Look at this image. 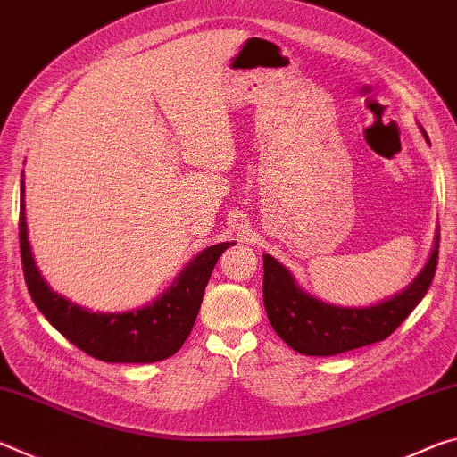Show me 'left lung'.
Masks as SVG:
<instances>
[{"label": "left lung", "instance_id": "1", "mask_svg": "<svg viewBox=\"0 0 457 457\" xmlns=\"http://www.w3.org/2000/svg\"><path fill=\"white\" fill-rule=\"evenodd\" d=\"M421 133L428 138L423 129ZM437 253L439 234L420 276L395 296L365 308L335 306L311 296L280 262L264 253V306L270 324L290 349L308 357H332L378 343L421 303L436 276Z\"/></svg>", "mask_w": 457, "mask_h": 457}]
</instances>
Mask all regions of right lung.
Returning <instances> with one entry per match:
<instances>
[{
  "mask_svg": "<svg viewBox=\"0 0 457 457\" xmlns=\"http://www.w3.org/2000/svg\"><path fill=\"white\" fill-rule=\"evenodd\" d=\"M231 242L215 244L191 260L153 304L129 312H92L54 292L37 270L28 242L24 179L20 189V252L26 286L46 319L72 345L104 362H157L181 349L195 324L215 262Z\"/></svg>",
  "mask_w": 457,
  "mask_h": 457,
  "instance_id": "1",
  "label": "right lung"
}]
</instances>
